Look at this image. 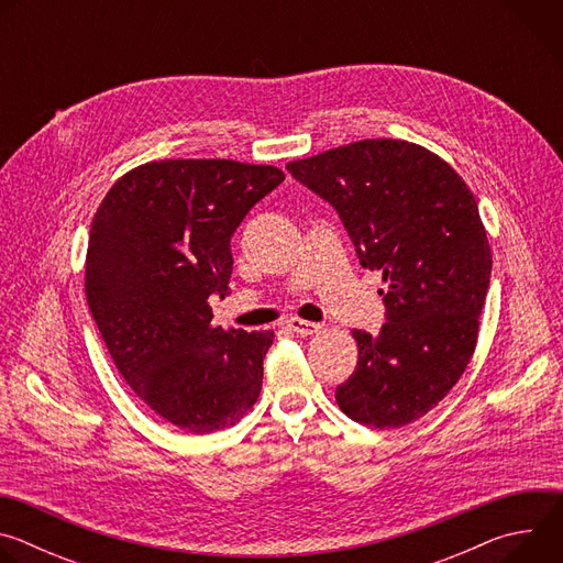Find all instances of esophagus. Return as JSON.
I'll use <instances>...</instances> for the list:
<instances>
[{
    "mask_svg": "<svg viewBox=\"0 0 563 563\" xmlns=\"http://www.w3.org/2000/svg\"><path fill=\"white\" fill-rule=\"evenodd\" d=\"M287 330L294 332V334H300V336H309V334H316L320 330L318 323H311V320H300V318H289L287 320Z\"/></svg>",
    "mask_w": 563,
    "mask_h": 563,
    "instance_id": "esophagus-1",
    "label": "esophagus"
}]
</instances>
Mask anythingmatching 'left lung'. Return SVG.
Masks as SVG:
<instances>
[{
	"label": "left lung",
	"mask_w": 563,
	"mask_h": 563,
	"mask_svg": "<svg viewBox=\"0 0 563 563\" xmlns=\"http://www.w3.org/2000/svg\"><path fill=\"white\" fill-rule=\"evenodd\" d=\"M343 220L365 269L383 274L385 323L354 330L358 363L336 387L339 408L369 428L408 426L467 367L493 256L476 200L432 151L361 140L287 165Z\"/></svg>",
	"instance_id": "left-lung-1"
}]
</instances>
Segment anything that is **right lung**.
Segmentation results:
<instances>
[{
  "label": "right lung",
  "instance_id": "1",
  "mask_svg": "<svg viewBox=\"0 0 563 563\" xmlns=\"http://www.w3.org/2000/svg\"><path fill=\"white\" fill-rule=\"evenodd\" d=\"M285 174L233 159H159L124 174L91 224L87 300L107 350L144 404L209 434L243 419L274 332L213 328L229 294L231 235Z\"/></svg>",
  "mask_w": 563,
  "mask_h": 563
}]
</instances>
